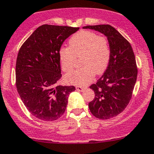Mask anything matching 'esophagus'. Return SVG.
<instances>
[{
    "instance_id": "esophagus-1",
    "label": "esophagus",
    "mask_w": 154,
    "mask_h": 154,
    "mask_svg": "<svg viewBox=\"0 0 154 154\" xmlns=\"http://www.w3.org/2000/svg\"><path fill=\"white\" fill-rule=\"evenodd\" d=\"M76 90L79 91H83L84 90V88L82 87V86H76Z\"/></svg>"
}]
</instances>
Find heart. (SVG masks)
Listing matches in <instances>:
<instances>
[{"label":"heart","mask_w":154,"mask_h":154,"mask_svg":"<svg viewBox=\"0 0 154 154\" xmlns=\"http://www.w3.org/2000/svg\"><path fill=\"white\" fill-rule=\"evenodd\" d=\"M81 56V68L65 75V81L70 84L84 86L92 80L94 73L100 75L108 67L110 57L108 40L89 30H81L72 35L68 47H61L59 57L62 70L70 72L75 66L76 57Z\"/></svg>","instance_id":"1"}]
</instances>
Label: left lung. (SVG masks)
<instances>
[{"label": "left lung", "instance_id": "8db88e82", "mask_svg": "<svg viewBox=\"0 0 154 154\" xmlns=\"http://www.w3.org/2000/svg\"><path fill=\"white\" fill-rule=\"evenodd\" d=\"M107 36L110 57L104 74L89 86L94 98L89 103L96 118L109 119L125 109L132 97L137 75L135 56L130 44L119 31L109 25L85 26Z\"/></svg>", "mask_w": 154, "mask_h": 154}]
</instances>
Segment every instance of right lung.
Listing matches in <instances>:
<instances>
[{"label": "right lung", "instance_id": "add662e5", "mask_svg": "<svg viewBox=\"0 0 154 154\" xmlns=\"http://www.w3.org/2000/svg\"><path fill=\"white\" fill-rule=\"evenodd\" d=\"M79 27L43 25L24 42L16 63V86L24 105L32 116L45 122L65 113L74 86L59 85L62 77L59 50Z\"/></svg>", "mask_w": 154, "mask_h": 154}]
</instances>
